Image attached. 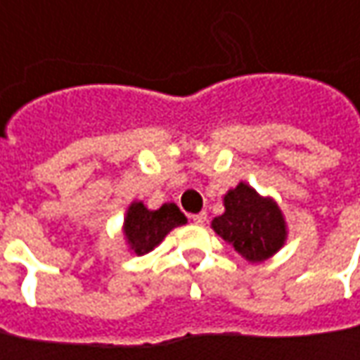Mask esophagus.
I'll use <instances>...</instances> for the list:
<instances>
[{
  "mask_svg": "<svg viewBox=\"0 0 360 360\" xmlns=\"http://www.w3.org/2000/svg\"><path fill=\"white\" fill-rule=\"evenodd\" d=\"M192 221H194L195 225H205V221H207V213H195V215H192Z\"/></svg>",
  "mask_w": 360,
  "mask_h": 360,
  "instance_id": "esophagus-1",
  "label": "esophagus"
}]
</instances>
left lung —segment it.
<instances>
[{
  "instance_id": "8db88e82",
  "label": "left lung",
  "mask_w": 360,
  "mask_h": 360,
  "mask_svg": "<svg viewBox=\"0 0 360 360\" xmlns=\"http://www.w3.org/2000/svg\"><path fill=\"white\" fill-rule=\"evenodd\" d=\"M225 212L213 217L212 229L243 259L262 262L286 245L288 225L278 202L239 182L223 195Z\"/></svg>"
}]
</instances>
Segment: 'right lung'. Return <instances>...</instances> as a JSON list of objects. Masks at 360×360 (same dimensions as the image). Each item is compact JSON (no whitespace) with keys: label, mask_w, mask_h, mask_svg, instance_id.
Listing matches in <instances>:
<instances>
[{"label":"right lung","mask_w":360,"mask_h":360,"mask_svg":"<svg viewBox=\"0 0 360 360\" xmlns=\"http://www.w3.org/2000/svg\"><path fill=\"white\" fill-rule=\"evenodd\" d=\"M188 217L176 204H162L158 210H148L139 200H133L123 219V237L133 255H147L165 241L174 227L186 225Z\"/></svg>","instance_id":"right-lung-1"}]
</instances>
